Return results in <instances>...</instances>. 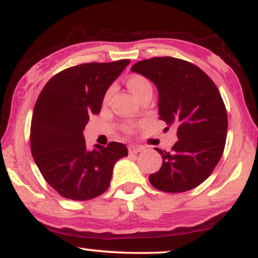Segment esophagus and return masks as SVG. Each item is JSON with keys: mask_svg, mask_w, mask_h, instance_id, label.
<instances>
[{"mask_svg": "<svg viewBox=\"0 0 258 258\" xmlns=\"http://www.w3.org/2000/svg\"><path fill=\"white\" fill-rule=\"evenodd\" d=\"M144 149V147L142 146H135V144H132V146L128 147V153L130 154H137L139 152H142V150Z\"/></svg>", "mask_w": 258, "mask_h": 258, "instance_id": "34e87169", "label": "esophagus"}]
</instances>
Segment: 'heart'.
<instances>
[{"label":"heart","mask_w":258,"mask_h":258,"mask_svg":"<svg viewBox=\"0 0 258 258\" xmlns=\"http://www.w3.org/2000/svg\"><path fill=\"white\" fill-rule=\"evenodd\" d=\"M126 85L127 87H128L130 92H131L136 98H138V97L141 96V94H143L146 91L152 90V85H150V82L148 81V79H146L142 75H138V74H135V75L130 76V78L127 79ZM111 96H112V87L106 90V92L104 93V97H103V102L108 103L109 100H110ZM126 131L131 132L132 127L127 126Z\"/></svg>","instance_id":"heart-1"}]
</instances>
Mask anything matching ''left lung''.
Masks as SVG:
<instances>
[{"label": "left lung", "instance_id": "left-lung-1", "mask_svg": "<svg viewBox=\"0 0 258 258\" xmlns=\"http://www.w3.org/2000/svg\"><path fill=\"white\" fill-rule=\"evenodd\" d=\"M131 70L158 87L160 120L176 127L178 137L171 152L155 148L162 165L149 182L166 193L190 190L212 173L226 146L228 116L220 91L200 68L183 59H144Z\"/></svg>", "mask_w": 258, "mask_h": 258}]
</instances>
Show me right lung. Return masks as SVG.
Instances as JSON below:
<instances>
[{
    "mask_svg": "<svg viewBox=\"0 0 258 258\" xmlns=\"http://www.w3.org/2000/svg\"><path fill=\"white\" fill-rule=\"evenodd\" d=\"M130 63H86L55 74L35 104L30 127L32 158L46 182L72 200L99 197L110 185L115 162L127 156L125 144L110 142L87 150L84 130L99 114L106 90Z\"/></svg>",
    "mask_w": 258,
    "mask_h": 258,
    "instance_id": "1",
    "label": "right lung"
}]
</instances>
